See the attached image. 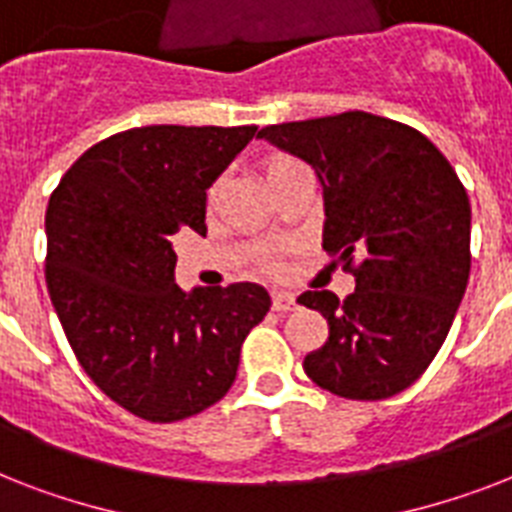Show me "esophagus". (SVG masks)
I'll return each instance as SVG.
<instances>
[{
	"mask_svg": "<svg viewBox=\"0 0 512 512\" xmlns=\"http://www.w3.org/2000/svg\"><path fill=\"white\" fill-rule=\"evenodd\" d=\"M295 305H297V300L292 292H273V308H276L279 313L292 311Z\"/></svg>",
	"mask_w": 512,
	"mask_h": 512,
	"instance_id": "esophagus-1",
	"label": "esophagus"
}]
</instances>
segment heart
Wrapping results in <instances>:
<instances>
[{
  "mask_svg": "<svg viewBox=\"0 0 512 512\" xmlns=\"http://www.w3.org/2000/svg\"><path fill=\"white\" fill-rule=\"evenodd\" d=\"M297 159H292V156H276V159H271V164H268V177L273 175H279V172L289 170V167H297ZM209 196H215V188L209 191ZM265 268H271L273 271V265H265Z\"/></svg>",
  "mask_w": 512,
  "mask_h": 512,
  "instance_id": "heart-1",
  "label": "heart"
}]
</instances>
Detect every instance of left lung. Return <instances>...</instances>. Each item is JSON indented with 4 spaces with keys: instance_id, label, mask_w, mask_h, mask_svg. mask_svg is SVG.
Here are the masks:
<instances>
[{
    "instance_id": "1",
    "label": "left lung",
    "mask_w": 512,
    "mask_h": 512,
    "mask_svg": "<svg viewBox=\"0 0 512 512\" xmlns=\"http://www.w3.org/2000/svg\"><path fill=\"white\" fill-rule=\"evenodd\" d=\"M257 138L316 167L324 252L356 289H308L329 337L303 361L319 388L380 401L409 388L444 345L470 276L465 185L420 130L366 111L271 124Z\"/></svg>"
}]
</instances>
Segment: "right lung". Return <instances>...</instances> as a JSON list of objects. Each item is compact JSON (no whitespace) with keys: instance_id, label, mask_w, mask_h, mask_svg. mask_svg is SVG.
I'll list each match as a JSON object with an SVG mask.
<instances>
[{"instance_id":"add662e5","label":"right lung","mask_w":512,"mask_h":512,"mask_svg":"<svg viewBox=\"0 0 512 512\" xmlns=\"http://www.w3.org/2000/svg\"><path fill=\"white\" fill-rule=\"evenodd\" d=\"M244 127L154 124L76 159L47 204L44 279L68 345L111 401L177 422L228 393L241 342L271 311L252 281L175 284V233H207V188L255 138Z\"/></svg>"}]
</instances>
